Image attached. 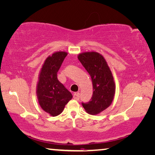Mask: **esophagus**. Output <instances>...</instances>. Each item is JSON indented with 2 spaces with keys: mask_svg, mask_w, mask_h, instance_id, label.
<instances>
[{
  "mask_svg": "<svg viewBox=\"0 0 155 155\" xmlns=\"http://www.w3.org/2000/svg\"><path fill=\"white\" fill-rule=\"evenodd\" d=\"M80 94L78 92L75 93V94H73V98L76 100V101H78V100L80 99Z\"/></svg>",
  "mask_w": 155,
  "mask_h": 155,
  "instance_id": "34e87169",
  "label": "esophagus"
}]
</instances>
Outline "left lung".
<instances>
[{"label": "left lung", "instance_id": "obj_1", "mask_svg": "<svg viewBox=\"0 0 155 155\" xmlns=\"http://www.w3.org/2000/svg\"><path fill=\"white\" fill-rule=\"evenodd\" d=\"M89 73L93 84V95L88 102H82L88 114L96 115L110 106L115 94L114 78L105 59L96 52H87L78 57Z\"/></svg>", "mask_w": 155, "mask_h": 155}]
</instances>
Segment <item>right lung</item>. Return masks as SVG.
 I'll use <instances>...</instances> for the list:
<instances>
[{
	"instance_id": "obj_1",
	"label": "right lung",
	"mask_w": 155,
	"mask_h": 155,
	"mask_svg": "<svg viewBox=\"0 0 155 155\" xmlns=\"http://www.w3.org/2000/svg\"><path fill=\"white\" fill-rule=\"evenodd\" d=\"M66 52H56L45 60L40 72L37 95L43 110L56 116L62 112L64 107L73 97L72 94L58 79V72Z\"/></svg>"
}]
</instances>
